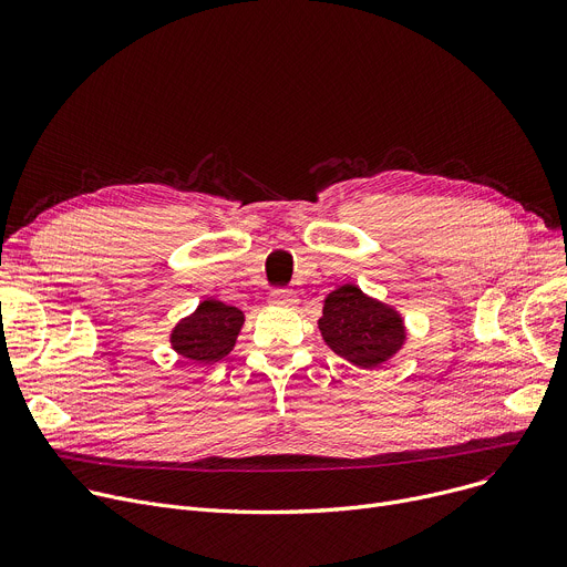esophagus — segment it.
<instances>
[{
    "mask_svg": "<svg viewBox=\"0 0 567 567\" xmlns=\"http://www.w3.org/2000/svg\"><path fill=\"white\" fill-rule=\"evenodd\" d=\"M268 303L278 308H296L299 299H296V293L291 289H274L271 296H268Z\"/></svg>",
    "mask_w": 567,
    "mask_h": 567,
    "instance_id": "obj_1",
    "label": "esophagus"
}]
</instances>
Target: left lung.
I'll list each match as a JSON object with an SVG mask.
<instances>
[{"label": "left lung", "mask_w": 567, "mask_h": 567, "mask_svg": "<svg viewBox=\"0 0 567 567\" xmlns=\"http://www.w3.org/2000/svg\"><path fill=\"white\" fill-rule=\"evenodd\" d=\"M317 323L323 342L361 370H374L391 361L406 342L402 315L353 282L326 296Z\"/></svg>", "instance_id": "left-lung-1"}]
</instances>
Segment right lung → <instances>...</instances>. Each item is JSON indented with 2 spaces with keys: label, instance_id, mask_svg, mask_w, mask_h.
I'll return each instance as SVG.
<instances>
[{
  "label": "right lung",
  "instance_id": "add662e5",
  "mask_svg": "<svg viewBox=\"0 0 567 567\" xmlns=\"http://www.w3.org/2000/svg\"><path fill=\"white\" fill-rule=\"evenodd\" d=\"M244 312L216 299H204L195 312L178 321L172 333V349L197 365L223 361L244 329Z\"/></svg>",
  "mask_w": 567,
  "mask_h": 567
}]
</instances>
